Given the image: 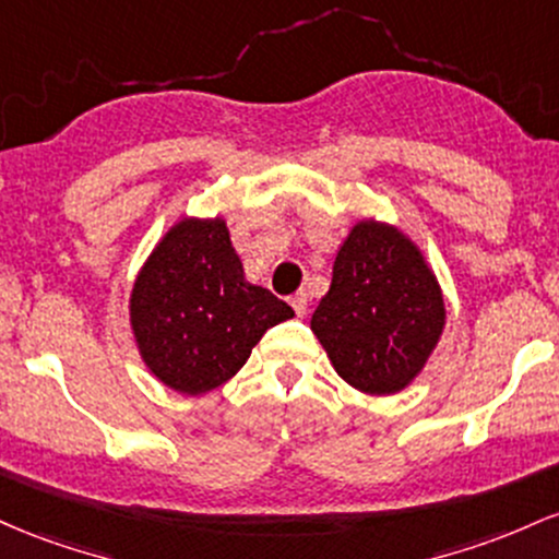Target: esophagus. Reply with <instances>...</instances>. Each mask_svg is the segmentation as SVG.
<instances>
[{
  "mask_svg": "<svg viewBox=\"0 0 559 559\" xmlns=\"http://www.w3.org/2000/svg\"><path fill=\"white\" fill-rule=\"evenodd\" d=\"M290 306L298 317H304L306 306H309V296H306V293H296V296H290Z\"/></svg>",
  "mask_w": 559,
  "mask_h": 559,
  "instance_id": "34e87169",
  "label": "esophagus"
}]
</instances>
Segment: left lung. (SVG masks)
I'll return each instance as SVG.
<instances>
[{"label": "left lung", "mask_w": 559, "mask_h": 559, "mask_svg": "<svg viewBox=\"0 0 559 559\" xmlns=\"http://www.w3.org/2000/svg\"><path fill=\"white\" fill-rule=\"evenodd\" d=\"M441 287L399 229L359 222L337 250L311 330L348 385L391 396L417 378L441 337Z\"/></svg>", "instance_id": "8db88e82"}]
</instances>
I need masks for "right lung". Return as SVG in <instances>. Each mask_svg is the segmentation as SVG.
<instances>
[{
	"label": "right lung",
	"instance_id": "right-lung-1",
	"mask_svg": "<svg viewBox=\"0 0 559 559\" xmlns=\"http://www.w3.org/2000/svg\"><path fill=\"white\" fill-rule=\"evenodd\" d=\"M293 309L242 277L222 218H185L158 242L131 290V328L150 372L200 396L227 382Z\"/></svg>",
	"mask_w": 559,
	"mask_h": 559
}]
</instances>
